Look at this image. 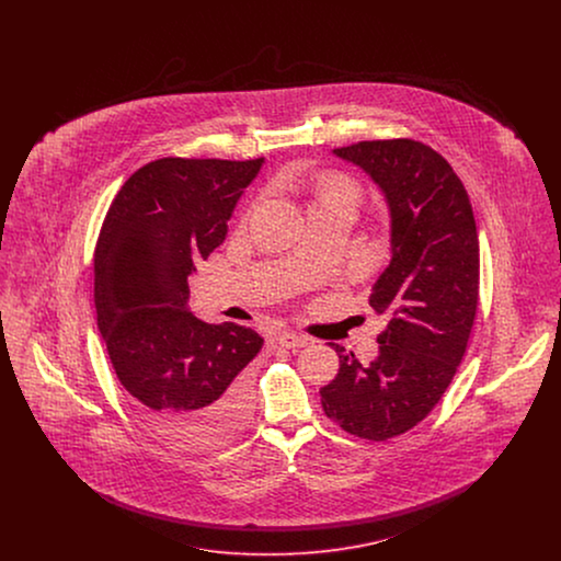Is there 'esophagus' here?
Wrapping results in <instances>:
<instances>
[{
    "instance_id": "esophagus-1",
    "label": "esophagus",
    "mask_w": 561,
    "mask_h": 561,
    "mask_svg": "<svg viewBox=\"0 0 561 561\" xmlns=\"http://www.w3.org/2000/svg\"><path fill=\"white\" fill-rule=\"evenodd\" d=\"M277 345L284 348L305 347V345H309V339H305V336H300L296 332H282L277 336Z\"/></svg>"
}]
</instances>
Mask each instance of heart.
Segmentation results:
<instances>
[{"label":"heart","instance_id":"heart-1","mask_svg":"<svg viewBox=\"0 0 561 561\" xmlns=\"http://www.w3.org/2000/svg\"><path fill=\"white\" fill-rule=\"evenodd\" d=\"M328 202H348L355 206L357 202V187L339 174H328L318 183V197L316 204H328Z\"/></svg>","mask_w":561,"mask_h":561}]
</instances>
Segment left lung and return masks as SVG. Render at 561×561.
Returning a JSON list of instances; mask_svg holds the SVG:
<instances>
[{
	"mask_svg": "<svg viewBox=\"0 0 561 561\" xmlns=\"http://www.w3.org/2000/svg\"><path fill=\"white\" fill-rule=\"evenodd\" d=\"M362 168L389 208L391 261L370 307L387 320L368 366L336 348L341 368L321 387L330 421L385 442L419 425L453 382L473 328L480 241L469 195L453 165L410 138L364 140L332 151Z\"/></svg>",
	"mask_w": 561,
	"mask_h": 561,
	"instance_id": "8db88e82",
	"label": "left lung"
}]
</instances>
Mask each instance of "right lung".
<instances>
[{
  "label": "right lung",
  "mask_w": 561,
  "mask_h": 561,
  "mask_svg": "<svg viewBox=\"0 0 561 561\" xmlns=\"http://www.w3.org/2000/svg\"><path fill=\"white\" fill-rule=\"evenodd\" d=\"M265 158H163L138 168L108 208L94 250V305L108 359L151 427L187 450L240 433L245 366L263 339L187 311V277L227 238V222Z\"/></svg>",
  "instance_id": "1"
}]
</instances>
